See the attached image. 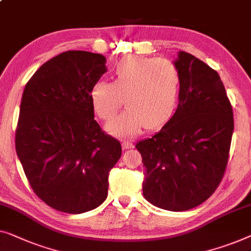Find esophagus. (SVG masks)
Masks as SVG:
<instances>
[{
    "label": "esophagus",
    "instance_id": "obj_1",
    "mask_svg": "<svg viewBox=\"0 0 251 251\" xmlns=\"http://www.w3.org/2000/svg\"><path fill=\"white\" fill-rule=\"evenodd\" d=\"M122 146L125 150H130V148H133V143L131 140H125L122 143Z\"/></svg>",
    "mask_w": 251,
    "mask_h": 251
}]
</instances>
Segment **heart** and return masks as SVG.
Wrapping results in <instances>:
<instances>
[{"label":"heart","mask_w":251,"mask_h":251,"mask_svg":"<svg viewBox=\"0 0 251 251\" xmlns=\"http://www.w3.org/2000/svg\"><path fill=\"white\" fill-rule=\"evenodd\" d=\"M180 81V72L171 61L129 56L114 68L113 81L94 83L90 100L105 121L113 118L125 101L126 110L107 129L120 137H132L144 126L154 129L169 121L176 107Z\"/></svg>","instance_id":"obj_1"}]
</instances>
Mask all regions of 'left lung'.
<instances>
[{"mask_svg":"<svg viewBox=\"0 0 251 251\" xmlns=\"http://www.w3.org/2000/svg\"><path fill=\"white\" fill-rule=\"evenodd\" d=\"M179 105L157 133L137 143L145 166V198L183 212L207 201L226 170L234 121L219 74L181 50Z\"/></svg>","mask_w":251,"mask_h":251,"instance_id":"obj_1","label":"left lung"}]
</instances>
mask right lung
Segmentation results:
<instances>
[{"mask_svg": "<svg viewBox=\"0 0 251 251\" xmlns=\"http://www.w3.org/2000/svg\"><path fill=\"white\" fill-rule=\"evenodd\" d=\"M106 59L68 50L42 65L21 99L16 150L29 184L52 208L80 214L107 197L121 144L94 120L90 90Z\"/></svg>", "mask_w": 251, "mask_h": 251, "instance_id": "obj_1", "label": "right lung"}]
</instances>
